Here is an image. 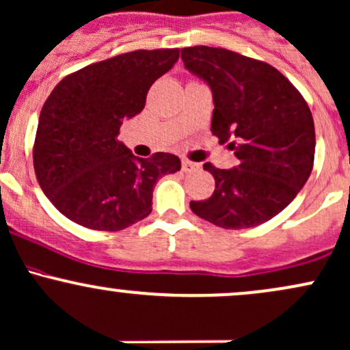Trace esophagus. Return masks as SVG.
<instances>
[{
    "label": "esophagus",
    "instance_id": "esophagus-1",
    "mask_svg": "<svg viewBox=\"0 0 350 350\" xmlns=\"http://www.w3.org/2000/svg\"><path fill=\"white\" fill-rule=\"evenodd\" d=\"M199 167L201 166H199L198 163H193V161H189V159H183V171L184 172H194V171H198Z\"/></svg>",
    "mask_w": 350,
    "mask_h": 350
}]
</instances>
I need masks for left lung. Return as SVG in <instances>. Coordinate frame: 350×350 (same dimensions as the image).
Returning <instances> with one entry per match:
<instances>
[{"label": "left lung", "instance_id": "left-lung-1", "mask_svg": "<svg viewBox=\"0 0 350 350\" xmlns=\"http://www.w3.org/2000/svg\"><path fill=\"white\" fill-rule=\"evenodd\" d=\"M181 59L213 91L211 131L241 161L232 169L204 164L216 189L206 201H191L193 213L224 229L278 216L314 166L316 131L306 99L271 64L229 49L183 48Z\"/></svg>", "mask_w": 350, "mask_h": 350}]
</instances>
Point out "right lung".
<instances>
[{"label":"right lung","mask_w":350,"mask_h":350,"mask_svg":"<svg viewBox=\"0 0 350 350\" xmlns=\"http://www.w3.org/2000/svg\"><path fill=\"white\" fill-rule=\"evenodd\" d=\"M178 57V48L124 53L72 72L51 91L33 163L41 189L63 216L94 231H121L151 214L154 184L178 172L181 161L169 152L136 157L118 134Z\"/></svg>","instance_id":"obj_1"}]
</instances>
